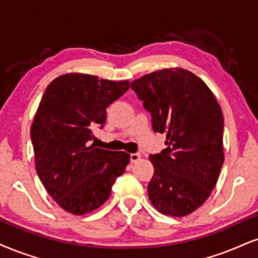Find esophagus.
<instances>
[{
  "label": "esophagus",
  "mask_w": 258,
  "mask_h": 258,
  "mask_svg": "<svg viewBox=\"0 0 258 258\" xmlns=\"http://www.w3.org/2000/svg\"><path fill=\"white\" fill-rule=\"evenodd\" d=\"M140 159H141V154H140V153H132V154H130V161H132V163H136V161H139Z\"/></svg>",
  "instance_id": "obj_1"
}]
</instances>
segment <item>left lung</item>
<instances>
[{
  "instance_id": "1",
  "label": "left lung",
  "mask_w": 258,
  "mask_h": 258,
  "mask_svg": "<svg viewBox=\"0 0 258 258\" xmlns=\"http://www.w3.org/2000/svg\"><path fill=\"white\" fill-rule=\"evenodd\" d=\"M166 148L152 154L147 191L159 212L184 217L201 207L224 164V116L201 79L182 68L163 69L132 82Z\"/></svg>"
}]
</instances>
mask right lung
I'll return each instance as SVG.
<instances>
[{"mask_svg": "<svg viewBox=\"0 0 258 258\" xmlns=\"http://www.w3.org/2000/svg\"><path fill=\"white\" fill-rule=\"evenodd\" d=\"M129 81L88 74L61 75L47 86L31 128L39 179L57 205L74 215L99 208L130 155L95 148L93 130L106 109L129 90Z\"/></svg>", "mask_w": 258, "mask_h": 258, "instance_id": "obj_1", "label": "right lung"}]
</instances>
